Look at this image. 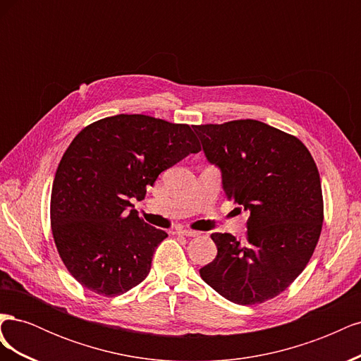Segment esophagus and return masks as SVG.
I'll return each instance as SVG.
<instances>
[{"mask_svg":"<svg viewBox=\"0 0 361 361\" xmlns=\"http://www.w3.org/2000/svg\"><path fill=\"white\" fill-rule=\"evenodd\" d=\"M176 233H178V235H182V236H188V238H195V236L200 235V232L187 231V228H179V231H178Z\"/></svg>","mask_w":361,"mask_h":361,"instance_id":"1","label":"esophagus"}]
</instances>
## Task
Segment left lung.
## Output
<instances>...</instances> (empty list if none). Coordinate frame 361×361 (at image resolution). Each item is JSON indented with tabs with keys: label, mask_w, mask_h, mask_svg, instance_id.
<instances>
[{
	"label": "left lung",
	"mask_w": 361,
	"mask_h": 361,
	"mask_svg": "<svg viewBox=\"0 0 361 361\" xmlns=\"http://www.w3.org/2000/svg\"><path fill=\"white\" fill-rule=\"evenodd\" d=\"M207 162L238 209L250 214L247 238L212 233L216 257L200 277L241 305L277 297L313 255L324 221L319 171L298 138L259 120L192 126Z\"/></svg>",
	"instance_id": "left-lung-1"
}]
</instances>
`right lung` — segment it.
<instances>
[{
  "instance_id": "1",
  "label": "right lung",
  "mask_w": 361,
  "mask_h": 361,
  "mask_svg": "<svg viewBox=\"0 0 361 361\" xmlns=\"http://www.w3.org/2000/svg\"><path fill=\"white\" fill-rule=\"evenodd\" d=\"M200 152L188 125L117 114L84 128L59 164L51 226L59 255L84 288L116 297L143 281L167 233L145 223V199L159 173Z\"/></svg>"
}]
</instances>
